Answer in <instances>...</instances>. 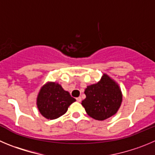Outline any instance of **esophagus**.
Returning <instances> with one entry per match:
<instances>
[{"label": "esophagus", "mask_w": 155, "mask_h": 155, "mask_svg": "<svg viewBox=\"0 0 155 155\" xmlns=\"http://www.w3.org/2000/svg\"><path fill=\"white\" fill-rule=\"evenodd\" d=\"M76 101H77L78 102H81L82 99H81V97H78V98H76Z\"/></svg>", "instance_id": "1"}]
</instances>
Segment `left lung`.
<instances>
[{"label": "left lung", "mask_w": 155, "mask_h": 155, "mask_svg": "<svg viewBox=\"0 0 155 155\" xmlns=\"http://www.w3.org/2000/svg\"><path fill=\"white\" fill-rule=\"evenodd\" d=\"M86 97L82 105L95 120L103 121L115 115L122 102V92L114 79L104 73L100 80L85 89Z\"/></svg>", "instance_id": "1"}]
</instances>
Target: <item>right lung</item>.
Wrapping results in <instances>:
<instances>
[{
  "label": "right lung",
  "mask_w": 155,
  "mask_h": 155,
  "mask_svg": "<svg viewBox=\"0 0 155 155\" xmlns=\"http://www.w3.org/2000/svg\"><path fill=\"white\" fill-rule=\"evenodd\" d=\"M76 102L69 92L57 82H48L40 89L37 98L40 113L47 119H56L64 115L69 105Z\"/></svg>",
  "instance_id": "add662e5"
}]
</instances>
